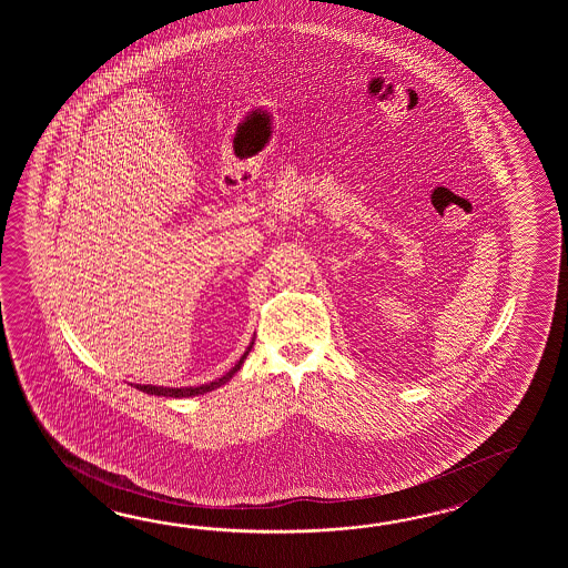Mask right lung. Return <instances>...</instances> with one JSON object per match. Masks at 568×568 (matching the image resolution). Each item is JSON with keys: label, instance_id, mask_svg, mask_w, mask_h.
Wrapping results in <instances>:
<instances>
[{"label": "right lung", "instance_id": "1", "mask_svg": "<svg viewBox=\"0 0 568 568\" xmlns=\"http://www.w3.org/2000/svg\"><path fill=\"white\" fill-rule=\"evenodd\" d=\"M252 345L254 343H250V347L245 349V353L242 355V359L235 363V367H231L227 374L223 375V377H219L215 382H209V384H203V386H194V387H162V386H142V384H135V387L140 389V392H145V394H152V396H166V398H191V396H199V394H206V392H211V389H217V387L225 386L227 382H230L233 375L237 374V369L242 367L243 362H245V357L250 355V351H252Z\"/></svg>", "mask_w": 568, "mask_h": 568}]
</instances>
